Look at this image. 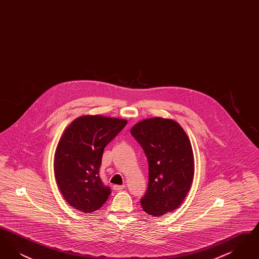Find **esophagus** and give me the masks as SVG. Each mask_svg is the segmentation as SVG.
Wrapping results in <instances>:
<instances>
[{
  "mask_svg": "<svg viewBox=\"0 0 259 259\" xmlns=\"http://www.w3.org/2000/svg\"><path fill=\"white\" fill-rule=\"evenodd\" d=\"M125 188V185H113V189L115 191H119V190H122Z\"/></svg>",
  "mask_w": 259,
  "mask_h": 259,
  "instance_id": "obj_1",
  "label": "esophagus"
}]
</instances>
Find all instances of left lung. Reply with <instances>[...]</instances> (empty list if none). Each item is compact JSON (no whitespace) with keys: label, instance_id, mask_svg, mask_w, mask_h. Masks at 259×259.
<instances>
[{"label":"left lung","instance_id":"1","mask_svg":"<svg viewBox=\"0 0 259 259\" xmlns=\"http://www.w3.org/2000/svg\"><path fill=\"white\" fill-rule=\"evenodd\" d=\"M131 134L148 161V189L141 199L143 209L160 217L177 209L186 197L194 177V156L182 126L172 119L142 120Z\"/></svg>","mask_w":259,"mask_h":259}]
</instances>
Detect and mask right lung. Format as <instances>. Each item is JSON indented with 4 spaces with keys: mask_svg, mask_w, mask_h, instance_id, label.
Returning <instances> with one entry per match:
<instances>
[{
    "mask_svg": "<svg viewBox=\"0 0 259 259\" xmlns=\"http://www.w3.org/2000/svg\"><path fill=\"white\" fill-rule=\"evenodd\" d=\"M127 120L102 115H83L64 131L54 155V175L64 199L74 209L92 212L111 194L99 170L107 145L123 129Z\"/></svg>",
    "mask_w": 259,
    "mask_h": 259,
    "instance_id": "add662e5",
    "label": "right lung"
}]
</instances>
